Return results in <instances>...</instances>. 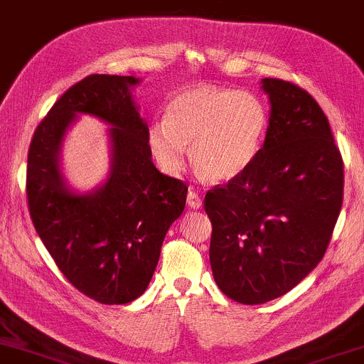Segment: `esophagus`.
<instances>
[{"mask_svg": "<svg viewBox=\"0 0 364 364\" xmlns=\"http://www.w3.org/2000/svg\"><path fill=\"white\" fill-rule=\"evenodd\" d=\"M186 201H188V207L190 208H201V196L198 195V191H195L193 188H190V191H188V196H186Z\"/></svg>", "mask_w": 364, "mask_h": 364, "instance_id": "1", "label": "esophagus"}]
</instances>
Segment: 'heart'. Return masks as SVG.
Returning <instances> with one entry per match:
<instances>
[{"label": "heart", "instance_id": "b5f03b06", "mask_svg": "<svg viewBox=\"0 0 364 364\" xmlns=\"http://www.w3.org/2000/svg\"><path fill=\"white\" fill-rule=\"evenodd\" d=\"M268 129V110L256 95L201 85L171 100L166 120H156L147 135L149 149L168 174L191 161L210 181H229L246 171Z\"/></svg>", "mask_w": 364, "mask_h": 364}]
</instances>
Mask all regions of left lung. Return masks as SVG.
I'll return each mask as SVG.
<instances>
[{
	"label": "left lung",
	"mask_w": 364,
	"mask_h": 364,
	"mask_svg": "<svg viewBox=\"0 0 364 364\" xmlns=\"http://www.w3.org/2000/svg\"><path fill=\"white\" fill-rule=\"evenodd\" d=\"M271 113L252 164L205 195L210 264L222 291L259 305L321 262L343 207L344 166L329 120L307 91L264 77Z\"/></svg>",
	"instance_id": "obj_1"
}]
</instances>
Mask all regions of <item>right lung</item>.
Wrapping results in <instances>:
<instances>
[{"instance_id":"obj_1","label":"right lung","mask_w":364,"mask_h":364,"mask_svg":"<svg viewBox=\"0 0 364 364\" xmlns=\"http://www.w3.org/2000/svg\"><path fill=\"white\" fill-rule=\"evenodd\" d=\"M134 76L91 74L69 87L35 129L28 149L27 200L33 227L68 282L105 305L139 299L159 261L166 232L185 210L188 186L159 173L149 127L130 90ZM77 112L112 129L105 185L77 196L58 166L62 139Z\"/></svg>"}]
</instances>
